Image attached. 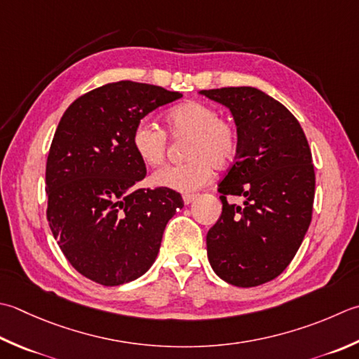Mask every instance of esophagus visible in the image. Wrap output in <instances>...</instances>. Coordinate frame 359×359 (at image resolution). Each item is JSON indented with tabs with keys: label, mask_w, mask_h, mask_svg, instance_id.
Here are the masks:
<instances>
[{
	"label": "esophagus",
	"mask_w": 359,
	"mask_h": 359,
	"mask_svg": "<svg viewBox=\"0 0 359 359\" xmlns=\"http://www.w3.org/2000/svg\"><path fill=\"white\" fill-rule=\"evenodd\" d=\"M196 198H198V194H184V202H185V205H189V203H191Z\"/></svg>",
	"instance_id": "obj_1"
}]
</instances>
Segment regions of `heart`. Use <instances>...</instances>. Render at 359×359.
<instances>
[{"instance_id":"obj_1","label":"heart","mask_w":359,"mask_h":359,"mask_svg":"<svg viewBox=\"0 0 359 359\" xmlns=\"http://www.w3.org/2000/svg\"><path fill=\"white\" fill-rule=\"evenodd\" d=\"M213 105L188 101L166 114L168 129L175 138H189L182 165L161 168L152 174V184L179 193H191L208 184L213 166L226 168L240 149V133L227 119L219 118ZM130 143L146 165H163L168 152V137L149 119L140 121L132 132Z\"/></svg>"}]
</instances>
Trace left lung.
I'll return each mask as SVG.
<instances>
[{"label": "left lung", "mask_w": 359, "mask_h": 359, "mask_svg": "<svg viewBox=\"0 0 359 359\" xmlns=\"http://www.w3.org/2000/svg\"><path fill=\"white\" fill-rule=\"evenodd\" d=\"M230 110L236 161L217 187L222 213L207 233L216 276L240 287L271 282L296 255L311 222L314 166L304 129L283 104L254 87L202 90ZM227 195H243V208Z\"/></svg>", "instance_id": "obj_1"}]
</instances>
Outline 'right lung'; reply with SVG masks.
I'll list each match as a JSON object with an SVG mask.
<instances>
[{"label":"right lung","mask_w":359,"mask_h":359,"mask_svg":"<svg viewBox=\"0 0 359 359\" xmlns=\"http://www.w3.org/2000/svg\"><path fill=\"white\" fill-rule=\"evenodd\" d=\"M179 91L111 82L69 105L46 161L48 222L63 255L93 282L118 286L156 262L168 221L184 207L166 188L137 189L146 165L133 151L135 126Z\"/></svg>","instance_id":"1"}]
</instances>
